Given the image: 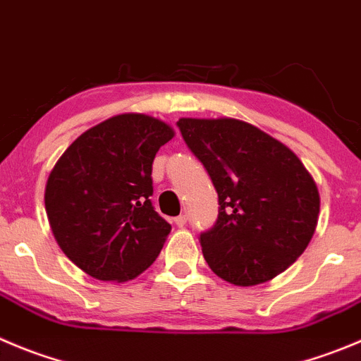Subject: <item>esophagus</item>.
Masks as SVG:
<instances>
[{"label": "esophagus", "mask_w": 361, "mask_h": 361, "mask_svg": "<svg viewBox=\"0 0 361 361\" xmlns=\"http://www.w3.org/2000/svg\"><path fill=\"white\" fill-rule=\"evenodd\" d=\"M173 221H175V225H177V226H180V228H183V226L186 225L188 218H186V216H177V218H175Z\"/></svg>", "instance_id": "obj_1"}]
</instances>
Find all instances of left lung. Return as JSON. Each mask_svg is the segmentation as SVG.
Instances as JSON below:
<instances>
[{"label":"left lung","instance_id":"left-lung-1","mask_svg":"<svg viewBox=\"0 0 361 361\" xmlns=\"http://www.w3.org/2000/svg\"><path fill=\"white\" fill-rule=\"evenodd\" d=\"M218 191V221L200 235L205 262L228 283L273 280L307 250L319 219L315 180L300 157L238 118H178Z\"/></svg>","mask_w":361,"mask_h":361}]
</instances>
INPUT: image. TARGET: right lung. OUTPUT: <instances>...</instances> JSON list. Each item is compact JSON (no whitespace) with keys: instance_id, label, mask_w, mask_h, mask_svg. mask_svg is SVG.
Listing matches in <instances>:
<instances>
[{"instance_id":"add662e5","label":"right lung","mask_w":361,"mask_h":361,"mask_svg":"<svg viewBox=\"0 0 361 361\" xmlns=\"http://www.w3.org/2000/svg\"><path fill=\"white\" fill-rule=\"evenodd\" d=\"M173 129L145 113L115 115L78 136L46 184L61 252L95 280H133L159 255L170 223L152 207V163Z\"/></svg>"}]
</instances>
